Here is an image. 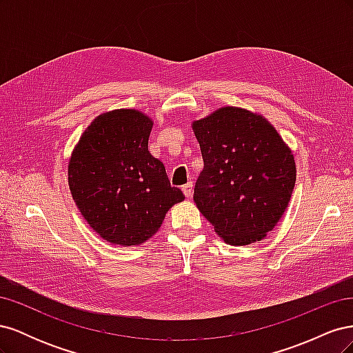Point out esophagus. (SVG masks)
I'll use <instances>...</instances> for the list:
<instances>
[{"instance_id": "esophagus-1", "label": "esophagus", "mask_w": 353, "mask_h": 353, "mask_svg": "<svg viewBox=\"0 0 353 353\" xmlns=\"http://www.w3.org/2000/svg\"><path fill=\"white\" fill-rule=\"evenodd\" d=\"M193 183H187L185 185H183V193L185 194V197L193 196Z\"/></svg>"}]
</instances>
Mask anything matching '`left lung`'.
<instances>
[{
  "label": "left lung",
  "instance_id": "8db88e82",
  "mask_svg": "<svg viewBox=\"0 0 353 353\" xmlns=\"http://www.w3.org/2000/svg\"><path fill=\"white\" fill-rule=\"evenodd\" d=\"M203 170L194 201L223 241L245 245L274 230L290 201L296 165L263 116L221 108L193 122Z\"/></svg>",
  "mask_w": 353,
  "mask_h": 353
}]
</instances>
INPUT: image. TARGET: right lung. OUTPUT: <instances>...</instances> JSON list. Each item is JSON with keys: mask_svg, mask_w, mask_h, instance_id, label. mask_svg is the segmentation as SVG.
I'll list each match as a JSON object with an SVG mask.
<instances>
[{"mask_svg": "<svg viewBox=\"0 0 353 353\" xmlns=\"http://www.w3.org/2000/svg\"><path fill=\"white\" fill-rule=\"evenodd\" d=\"M153 121L134 109L100 114L85 130L69 162V188L82 216L112 244L138 245L185 196L148 152Z\"/></svg>", "mask_w": 353, "mask_h": 353, "instance_id": "add662e5", "label": "right lung"}]
</instances>
